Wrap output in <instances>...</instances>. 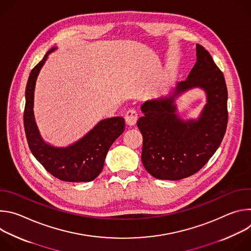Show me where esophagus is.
<instances>
[{"label": "esophagus", "instance_id": "34e87169", "mask_svg": "<svg viewBox=\"0 0 251 251\" xmlns=\"http://www.w3.org/2000/svg\"><path fill=\"white\" fill-rule=\"evenodd\" d=\"M138 119V112L135 109H129L125 114V121L128 125H135Z\"/></svg>", "mask_w": 251, "mask_h": 251}]
</instances>
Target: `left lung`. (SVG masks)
Here are the masks:
<instances>
[{"mask_svg":"<svg viewBox=\"0 0 251 251\" xmlns=\"http://www.w3.org/2000/svg\"><path fill=\"white\" fill-rule=\"evenodd\" d=\"M201 87L208 103L198 122H183L175 114L174 97ZM137 126L143 135L142 163L160 180L176 181L199 172L216 153L226 131L227 88L223 71L209 52L197 45V62L188 78L177 83L169 98L145 102Z\"/></svg>","mask_w":251,"mask_h":251,"instance_id":"left-lung-1","label":"left lung"}]
</instances>
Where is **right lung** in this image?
<instances>
[{"label":"right lung","mask_w":251,"mask_h":251,"mask_svg":"<svg viewBox=\"0 0 251 251\" xmlns=\"http://www.w3.org/2000/svg\"><path fill=\"white\" fill-rule=\"evenodd\" d=\"M35 65L28 76L25 87L24 126L27 144L32 155L53 176L64 182H90L101 173L107 152L113 142L123 133V117L100 121L86 136L66 148H54L43 141L35 125L32 105L35 80L50 52Z\"/></svg>","instance_id":"1"}]
</instances>
